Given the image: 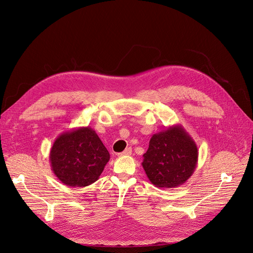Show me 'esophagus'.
<instances>
[{"instance_id": "34e87169", "label": "esophagus", "mask_w": 253, "mask_h": 253, "mask_svg": "<svg viewBox=\"0 0 253 253\" xmlns=\"http://www.w3.org/2000/svg\"><path fill=\"white\" fill-rule=\"evenodd\" d=\"M131 153H132V149L131 148H127L122 153H119L118 156H127V155H131Z\"/></svg>"}]
</instances>
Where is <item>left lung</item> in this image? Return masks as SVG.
<instances>
[{
	"label": "left lung",
	"instance_id": "8db88e82",
	"mask_svg": "<svg viewBox=\"0 0 253 253\" xmlns=\"http://www.w3.org/2000/svg\"><path fill=\"white\" fill-rule=\"evenodd\" d=\"M142 166L157 188L171 189L183 184L198 163V148L181 125H173L150 138Z\"/></svg>",
	"mask_w": 253,
	"mask_h": 253
}]
</instances>
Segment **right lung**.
Listing matches in <instances>:
<instances>
[{"label":"right lung","instance_id":"obj_1","mask_svg":"<svg viewBox=\"0 0 253 253\" xmlns=\"http://www.w3.org/2000/svg\"><path fill=\"white\" fill-rule=\"evenodd\" d=\"M109 158L107 149L88 126L62 132L50 151L55 176L65 185L79 188L97 181Z\"/></svg>","mask_w":253,"mask_h":253}]
</instances>
